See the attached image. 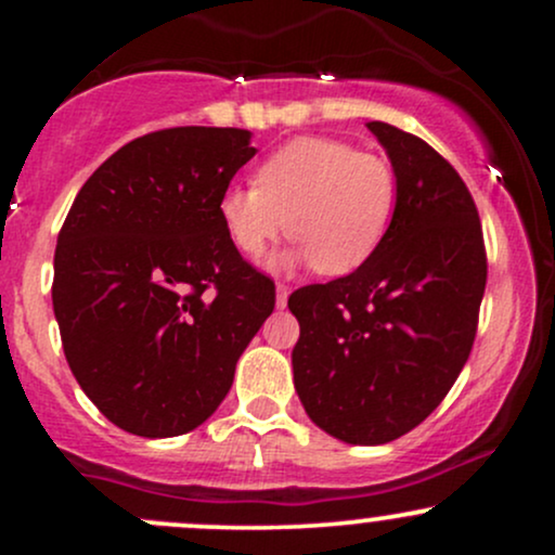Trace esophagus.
Listing matches in <instances>:
<instances>
[{
	"instance_id": "esophagus-1",
	"label": "esophagus",
	"mask_w": 555,
	"mask_h": 555,
	"mask_svg": "<svg viewBox=\"0 0 555 555\" xmlns=\"http://www.w3.org/2000/svg\"><path fill=\"white\" fill-rule=\"evenodd\" d=\"M289 286L286 284H279L276 286V308H286V297H289Z\"/></svg>"
}]
</instances>
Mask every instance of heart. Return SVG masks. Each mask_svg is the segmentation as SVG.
<instances>
[{"label":"heart","instance_id":"obj_1","mask_svg":"<svg viewBox=\"0 0 555 555\" xmlns=\"http://www.w3.org/2000/svg\"><path fill=\"white\" fill-rule=\"evenodd\" d=\"M397 193V171L384 156L339 138L305 135L260 164L256 188L224 190L219 216L229 242L247 258H258L286 219L295 245L269 260L271 271L315 266L318 273L344 276L378 250Z\"/></svg>","mask_w":555,"mask_h":555}]
</instances>
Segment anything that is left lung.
I'll return each mask as SVG.
<instances>
[{
	"label": "left lung",
	"instance_id": "left-lung-1",
	"mask_svg": "<svg viewBox=\"0 0 555 555\" xmlns=\"http://www.w3.org/2000/svg\"><path fill=\"white\" fill-rule=\"evenodd\" d=\"M397 171L384 242L358 271L292 292L297 397L321 430L378 446L417 428L473 349L488 263L467 184L425 140L367 122Z\"/></svg>",
	"mask_w": 555,
	"mask_h": 555
}]
</instances>
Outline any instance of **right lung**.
<instances>
[{
    "instance_id": "right-lung-1",
    "label": "right lung",
    "mask_w": 555,
    "mask_h": 555,
    "mask_svg": "<svg viewBox=\"0 0 555 555\" xmlns=\"http://www.w3.org/2000/svg\"><path fill=\"white\" fill-rule=\"evenodd\" d=\"M256 156L237 127L135 138L82 184L54 253L52 302L86 397L143 438L195 430L276 302L245 263L219 201Z\"/></svg>"
}]
</instances>
